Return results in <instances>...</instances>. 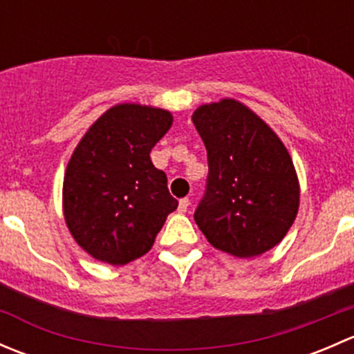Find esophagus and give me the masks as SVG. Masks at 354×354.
<instances>
[{
	"label": "esophagus",
	"mask_w": 354,
	"mask_h": 354,
	"mask_svg": "<svg viewBox=\"0 0 354 354\" xmlns=\"http://www.w3.org/2000/svg\"><path fill=\"white\" fill-rule=\"evenodd\" d=\"M188 207H190V200L188 198H181L180 203H178V210H180V212H187Z\"/></svg>",
	"instance_id": "1"
}]
</instances>
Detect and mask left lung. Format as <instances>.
Returning a JSON list of instances; mask_svg holds the SVG:
<instances>
[{"label":"left lung","mask_w":354,"mask_h":354,"mask_svg":"<svg viewBox=\"0 0 354 354\" xmlns=\"http://www.w3.org/2000/svg\"><path fill=\"white\" fill-rule=\"evenodd\" d=\"M209 159L195 223L214 248L248 259L283 241L299 207V181L276 131L243 102L221 99L192 116Z\"/></svg>","instance_id":"left-lung-1"}]
</instances>
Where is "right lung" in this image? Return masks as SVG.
<instances>
[{"mask_svg":"<svg viewBox=\"0 0 354 354\" xmlns=\"http://www.w3.org/2000/svg\"><path fill=\"white\" fill-rule=\"evenodd\" d=\"M173 114L152 106L116 104L85 131L63 180V214L71 236L95 260L124 266L154 245L178 207L152 147Z\"/></svg>","mask_w":354,"mask_h":354,"instance_id":"right-lung-1","label":"right lung"}]
</instances>
